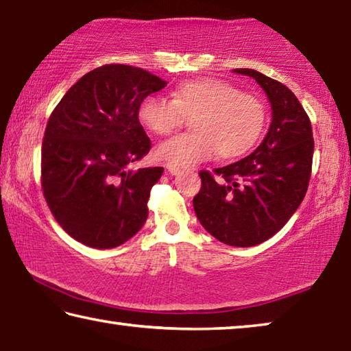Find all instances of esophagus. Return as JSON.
Masks as SVG:
<instances>
[{
	"instance_id": "obj_1",
	"label": "esophagus",
	"mask_w": 351,
	"mask_h": 351,
	"mask_svg": "<svg viewBox=\"0 0 351 351\" xmlns=\"http://www.w3.org/2000/svg\"><path fill=\"white\" fill-rule=\"evenodd\" d=\"M167 170H169V173H170V175H180V173H181V169H180V167H176V165H170V164H167Z\"/></svg>"
}]
</instances>
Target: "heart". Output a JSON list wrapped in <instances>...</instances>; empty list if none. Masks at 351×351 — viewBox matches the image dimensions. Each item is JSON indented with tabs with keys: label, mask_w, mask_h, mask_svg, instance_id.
<instances>
[{
	"label": "heart",
	"mask_w": 351,
	"mask_h": 351,
	"mask_svg": "<svg viewBox=\"0 0 351 351\" xmlns=\"http://www.w3.org/2000/svg\"><path fill=\"white\" fill-rule=\"evenodd\" d=\"M139 119L158 136H170L193 121L197 133L162 142L156 156L162 162L190 169L218 154L234 159L251 150L263 133L266 111L254 94L243 93L232 83L213 79L181 82L171 91V100L147 97Z\"/></svg>",
	"instance_id": "1"
}]
</instances>
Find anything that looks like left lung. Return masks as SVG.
Masks as SVG:
<instances>
[{
  "label": "left lung",
  "instance_id": "obj_1",
  "mask_svg": "<svg viewBox=\"0 0 351 351\" xmlns=\"http://www.w3.org/2000/svg\"><path fill=\"white\" fill-rule=\"evenodd\" d=\"M263 88L272 108L268 134L255 152L213 173L201 170L193 198L199 223L224 245L249 247L271 239L305 198L314 139L310 117L294 93L258 71L240 68Z\"/></svg>",
  "mask_w": 351,
  "mask_h": 351
}]
</instances>
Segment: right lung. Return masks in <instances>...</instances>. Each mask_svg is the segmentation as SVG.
Returning <instances> with one entry per match:
<instances>
[{"instance_id": "add662e5", "label": "right lung", "mask_w": 351, "mask_h": 351, "mask_svg": "<svg viewBox=\"0 0 351 351\" xmlns=\"http://www.w3.org/2000/svg\"><path fill=\"white\" fill-rule=\"evenodd\" d=\"M167 82L130 64H104L69 88L41 145V189L64 232L96 249L121 246L148 217L164 169L128 170L150 152L139 122L144 99Z\"/></svg>"}]
</instances>
